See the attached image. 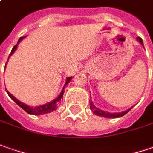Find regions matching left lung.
Wrapping results in <instances>:
<instances>
[{"label": "left lung", "instance_id": "left-lung-1", "mask_svg": "<svg viewBox=\"0 0 153 153\" xmlns=\"http://www.w3.org/2000/svg\"><path fill=\"white\" fill-rule=\"evenodd\" d=\"M136 40H138L140 43L143 45V47H144L143 41H142V40H141V38L137 37V38H136ZM90 108H91V109L92 110L93 113H94V114H96V115H97V116L105 117V118H109V119H111V118H112V119H116V118H119V117H122V116L125 115V114L128 113L129 111H130V109L133 108V107L129 108V109H128V110H126V111L121 112V113H108V112H105V111H103V110H101V109H99V108H96V107H95V105L93 104L92 102H91V101H90Z\"/></svg>", "mask_w": 153, "mask_h": 153}]
</instances>
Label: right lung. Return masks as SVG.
Returning <instances> with one entry per match:
<instances>
[{
  "mask_svg": "<svg viewBox=\"0 0 153 153\" xmlns=\"http://www.w3.org/2000/svg\"><path fill=\"white\" fill-rule=\"evenodd\" d=\"M25 37H26V36L19 38V41H18V44H17V45H15L13 48V50H12L11 53H10V55H9V57L13 54L14 51L17 50V48H18V45L20 43V41L23 40V39H24ZM9 57H8V59H9ZM7 63H6V66H7ZM6 66H5V68H6ZM71 79H72V77H68V78H67L64 86H63V88H62V91H61L60 94L58 95V97L56 98V99H54L53 101H51V102H50L46 103V104L40 105V106H36V107H31V106H29V105H26L25 103H23L22 102H20V101L18 100V99L15 97H13L11 93L9 92V91H7V92L8 96L11 97V99L17 103L20 108H23L26 113H28L29 114H32V115H42V114H46V113H51V112L55 111L56 109L58 108L59 104H60L61 102H62V96H63V94H64V89H65V87H66L67 85H68L69 82L71 81Z\"/></svg>",
  "mask_w": 153,
  "mask_h": 153,
  "instance_id": "add662e5",
  "label": "right lung"
}]
</instances>
